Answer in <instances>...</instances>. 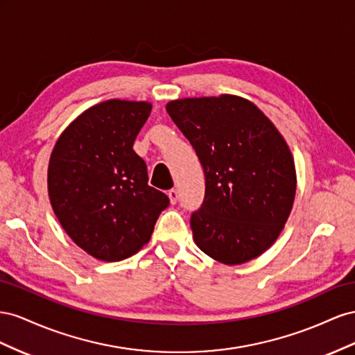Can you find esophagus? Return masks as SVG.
Masks as SVG:
<instances>
[{"mask_svg":"<svg viewBox=\"0 0 355 355\" xmlns=\"http://www.w3.org/2000/svg\"><path fill=\"white\" fill-rule=\"evenodd\" d=\"M168 196H169L171 204L175 205L177 200H178V191H177V189H171V190L168 191Z\"/></svg>","mask_w":355,"mask_h":355,"instance_id":"34e87169","label":"esophagus"}]
</instances>
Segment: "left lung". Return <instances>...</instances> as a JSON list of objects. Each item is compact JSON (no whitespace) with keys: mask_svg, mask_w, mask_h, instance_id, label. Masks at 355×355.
I'll use <instances>...</instances> for the list:
<instances>
[{"mask_svg":"<svg viewBox=\"0 0 355 355\" xmlns=\"http://www.w3.org/2000/svg\"><path fill=\"white\" fill-rule=\"evenodd\" d=\"M166 111L190 141L205 174L191 214L196 245L225 265L263 254L284 229L296 196V168L275 125L236 95L171 101Z\"/></svg>","mask_w":355,"mask_h":355,"instance_id":"1","label":"left lung"}]
</instances>
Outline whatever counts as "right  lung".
<instances>
[{
  "label": "right lung",
  "mask_w": 355,
  "mask_h": 355,
  "mask_svg": "<svg viewBox=\"0 0 355 355\" xmlns=\"http://www.w3.org/2000/svg\"><path fill=\"white\" fill-rule=\"evenodd\" d=\"M150 111L146 101L92 105L65 128L50 155V205L67 235L98 260L134 256L169 205L148 186L146 162L132 148Z\"/></svg>",
  "instance_id": "obj_1"
}]
</instances>
